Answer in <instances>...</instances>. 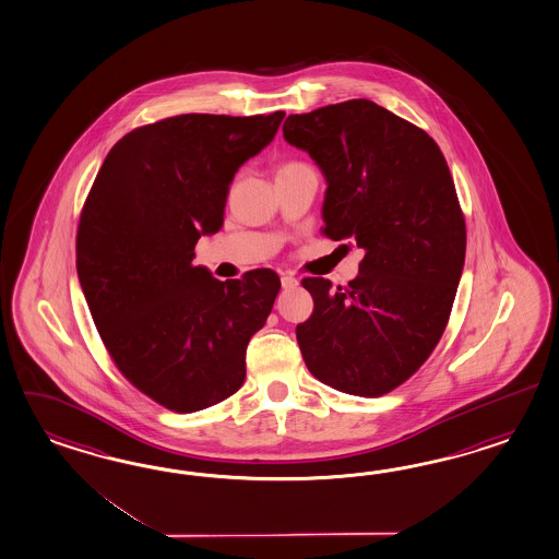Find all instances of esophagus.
<instances>
[{"mask_svg":"<svg viewBox=\"0 0 559 559\" xmlns=\"http://www.w3.org/2000/svg\"><path fill=\"white\" fill-rule=\"evenodd\" d=\"M282 287L284 289H294V287H298V280L292 273H282Z\"/></svg>","mask_w":559,"mask_h":559,"instance_id":"34e87169","label":"esophagus"}]
</instances>
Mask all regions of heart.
Wrapping results in <instances>:
<instances>
[{
	"label": "heart",
	"mask_w": 559,
	"mask_h": 559,
	"mask_svg": "<svg viewBox=\"0 0 559 559\" xmlns=\"http://www.w3.org/2000/svg\"><path fill=\"white\" fill-rule=\"evenodd\" d=\"M289 166H292V164H289Z\"/></svg>",
	"instance_id": "b5f03b06"
}]
</instances>
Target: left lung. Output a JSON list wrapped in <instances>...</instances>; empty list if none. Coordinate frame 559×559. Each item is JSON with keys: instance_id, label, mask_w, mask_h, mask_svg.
Here are the masks:
<instances>
[{"instance_id": "obj_1", "label": "left lung", "mask_w": 559, "mask_h": 559, "mask_svg": "<svg viewBox=\"0 0 559 559\" xmlns=\"http://www.w3.org/2000/svg\"><path fill=\"white\" fill-rule=\"evenodd\" d=\"M284 140L326 178L322 233L365 249L348 286L301 280L314 298L296 329L301 357L324 385L379 397L407 381L444 334L466 253L454 180L424 129L372 100L289 115Z\"/></svg>"}]
</instances>
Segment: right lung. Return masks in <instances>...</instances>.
Instances as JSON below:
<instances>
[{
  "label": "right lung",
  "mask_w": 559,
  "mask_h": 559,
  "mask_svg": "<svg viewBox=\"0 0 559 559\" xmlns=\"http://www.w3.org/2000/svg\"><path fill=\"white\" fill-rule=\"evenodd\" d=\"M284 117L187 114L133 129L86 197L76 272L100 341L129 383L178 414L243 385L247 344L282 287L272 270L218 282L192 259L223 227L235 174Z\"/></svg>",
  "instance_id": "1"
}]
</instances>
